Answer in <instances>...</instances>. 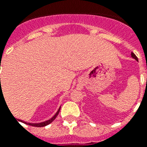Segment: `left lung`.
<instances>
[{
    "label": "left lung",
    "mask_w": 147,
    "mask_h": 147,
    "mask_svg": "<svg viewBox=\"0 0 147 147\" xmlns=\"http://www.w3.org/2000/svg\"><path fill=\"white\" fill-rule=\"evenodd\" d=\"M131 57H133V58H134V59H136V61H138L137 57H136V55H135L134 53H132V52H131Z\"/></svg>",
    "instance_id": "left-lung-1"
}]
</instances>
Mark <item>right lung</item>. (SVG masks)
Returning a JSON list of instances; mask_svg holds the SVG:
<instances>
[{
    "mask_svg": "<svg viewBox=\"0 0 147 147\" xmlns=\"http://www.w3.org/2000/svg\"><path fill=\"white\" fill-rule=\"evenodd\" d=\"M60 109H61V107L58 109L57 113H56V114H55V115H54L51 118V119H49V120L46 121H43V122H40V123H29V122H26V121H22V120H18H18L19 121H21V122H23V123L26 124V125H29L35 126V127H44V126L47 125H49L50 123H51L52 121L56 118V117H57V115H58V113H59Z\"/></svg>",
    "mask_w": 147,
    "mask_h": 147,
    "instance_id": "obj_1",
    "label": "right lung"
}]
</instances>
